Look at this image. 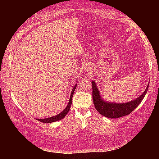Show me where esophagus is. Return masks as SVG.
Returning <instances> with one entry per match:
<instances>
[{"label": "esophagus", "instance_id": "esophagus-1", "mask_svg": "<svg viewBox=\"0 0 159 159\" xmlns=\"http://www.w3.org/2000/svg\"><path fill=\"white\" fill-rule=\"evenodd\" d=\"M85 70H88V69H86V68H85Z\"/></svg>", "mask_w": 159, "mask_h": 159}]
</instances>
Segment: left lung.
<instances>
[{"instance_id": "1", "label": "left lung", "mask_w": 159, "mask_h": 159, "mask_svg": "<svg viewBox=\"0 0 159 159\" xmlns=\"http://www.w3.org/2000/svg\"><path fill=\"white\" fill-rule=\"evenodd\" d=\"M91 84H92L93 89V101L95 109L101 115L111 119L119 118L131 113L141 103L143 98H145L149 85H147L145 91L137 99L127 103H118L104 101L100 95L96 83L94 81H92Z\"/></svg>"}]
</instances>
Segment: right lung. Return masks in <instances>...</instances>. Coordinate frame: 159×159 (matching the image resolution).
<instances>
[{"mask_svg": "<svg viewBox=\"0 0 159 159\" xmlns=\"http://www.w3.org/2000/svg\"><path fill=\"white\" fill-rule=\"evenodd\" d=\"M77 84H78V83H77ZM77 84L74 85L73 89L71 90V95H70V100H69L68 104V105H67V107L64 109V111H62L61 113L56 115V116H54V117L45 118V119H36L38 121H39L42 122V123H53V122H55V121H60V120L64 118L66 115H67V113H68V111L70 109V107H71V103H72V97H73V94L74 93V91H75V89L77 87Z\"/></svg>", "mask_w": 159, "mask_h": 159, "instance_id": "right-lung-1", "label": "right lung"}]
</instances>
